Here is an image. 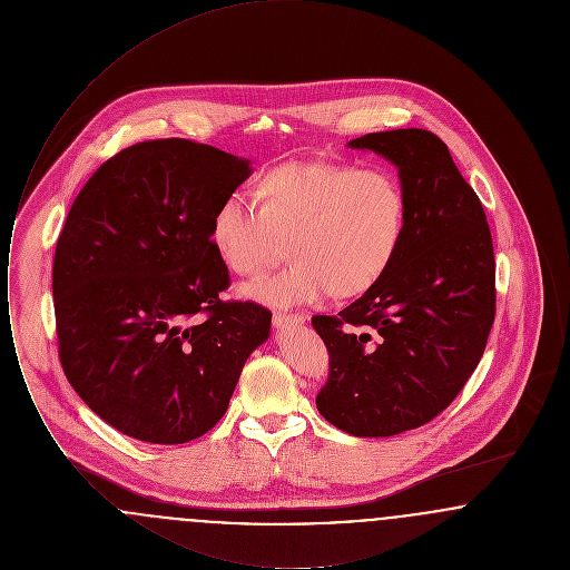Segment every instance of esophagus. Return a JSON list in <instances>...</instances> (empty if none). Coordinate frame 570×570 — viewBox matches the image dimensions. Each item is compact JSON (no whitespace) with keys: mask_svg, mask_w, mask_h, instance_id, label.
Segmentation results:
<instances>
[{"mask_svg":"<svg viewBox=\"0 0 570 570\" xmlns=\"http://www.w3.org/2000/svg\"><path fill=\"white\" fill-rule=\"evenodd\" d=\"M303 323H305V316H303V314H282V312L273 314V325L277 326V328H284V326L291 325H303Z\"/></svg>","mask_w":570,"mask_h":570,"instance_id":"34e87169","label":"esophagus"}]
</instances>
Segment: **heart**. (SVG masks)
<instances>
[{
	"mask_svg": "<svg viewBox=\"0 0 570 570\" xmlns=\"http://www.w3.org/2000/svg\"><path fill=\"white\" fill-rule=\"evenodd\" d=\"M256 200L224 196L209 219V244L224 267L256 275L288 237L293 261L244 288L273 307L367 293L406 237V190L382 166L277 164L258 177Z\"/></svg>",
	"mask_w": 570,
	"mask_h": 570,
	"instance_id": "1",
	"label": "heart"
}]
</instances>
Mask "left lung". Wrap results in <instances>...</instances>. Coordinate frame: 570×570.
Returning a JSON list of instances; mask_svg holds the SVG:
<instances>
[{
	"mask_svg": "<svg viewBox=\"0 0 570 570\" xmlns=\"http://www.w3.org/2000/svg\"><path fill=\"white\" fill-rule=\"evenodd\" d=\"M348 147L397 166L406 237L374 288L312 318L328 351L316 406L346 434L384 438L430 423L476 370L495 316L493 244L476 191L434 132H372Z\"/></svg>",
	"mask_w": 570,
	"mask_h": 570,
	"instance_id": "1",
	"label": "left lung"
}]
</instances>
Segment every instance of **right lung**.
Here are the masks:
<instances>
[{
	"label": "right lung",
	"mask_w": 570,
	"mask_h": 570,
	"mask_svg": "<svg viewBox=\"0 0 570 570\" xmlns=\"http://www.w3.org/2000/svg\"><path fill=\"white\" fill-rule=\"evenodd\" d=\"M252 168L186 138L119 151L82 186L57 239L55 321L66 379L110 428L184 444L224 416L272 312L222 301L217 203Z\"/></svg>",
	"instance_id": "1"
}]
</instances>
